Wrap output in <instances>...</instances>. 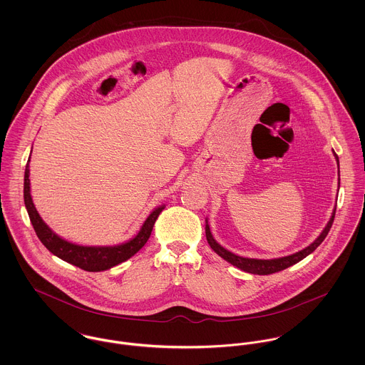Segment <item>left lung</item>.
<instances>
[{
	"instance_id": "left-lung-1",
	"label": "left lung",
	"mask_w": 365,
	"mask_h": 365,
	"mask_svg": "<svg viewBox=\"0 0 365 365\" xmlns=\"http://www.w3.org/2000/svg\"><path fill=\"white\" fill-rule=\"evenodd\" d=\"M337 158V163H339V157ZM334 215H336V208L331 213V217L329 220V223L326 225V227L323 229V232L320 233V236L313 242L311 246H308L307 249L292 255V256H287V257H281V259H274V260H257V259H246V257H240V256H236L230 252H227L226 249H223L219 243H216V240L212 237L210 235V229H209L208 225L205 226V233H207V240H208L209 246L210 249L219 255L222 259L236 265L237 268L246 271V272H252V274H259V275H268V274H274V272H278L281 269H285L297 262H299L301 260H304L307 256H309L311 253H313L316 250V247L324 240V237L327 236L331 225H333V220H334Z\"/></svg>"
}]
</instances>
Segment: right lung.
Returning a JSON list of instances; mask_svg holds the SVG:
<instances>
[{"instance_id": "add662e5", "label": "right lung", "mask_w": 365, "mask_h": 365, "mask_svg": "<svg viewBox=\"0 0 365 365\" xmlns=\"http://www.w3.org/2000/svg\"><path fill=\"white\" fill-rule=\"evenodd\" d=\"M24 201L28 210L29 219L32 222V226L39 237V240L43 243V246L57 256L61 260L67 261L81 269L97 272L104 271L113 265H118L123 261L135 256L149 240L153 226L156 223V219L164 207L155 209L149 217L145 220L140 232L128 243L113 246V247H87V246H78L73 245L67 240H63L57 235H54L52 230L48 227V225L42 220L38 210L35 208L31 197V187H29V160L25 168V178H24Z\"/></svg>"}]
</instances>
